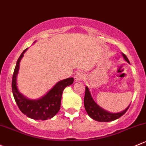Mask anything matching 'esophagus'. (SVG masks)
Segmentation results:
<instances>
[{"mask_svg":"<svg viewBox=\"0 0 146 146\" xmlns=\"http://www.w3.org/2000/svg\"><path fill=\"white\" fill-rule=\"evenodd\" d=\"M83 79H85V75L82 72H78L76 75H75V80L76 82L78 81H81Z\"/></svg>","mask_w":146,"mask_h":146,"instance_id":"1","label":"esophagus"}]
</instances>
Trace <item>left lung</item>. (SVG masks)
Instances as JSON below:
<instances>
[{
    "mask_svg": "<svg viewBox=\"0 0 146 146\" xmlns=\"http://www.w3.org/2000/svg\"><path fill=\"white\" fill-rule=\"evenodd\" d=\"M122 56H123L124 59L128 63H129V61L127 59V56L125 54L122 53ZM84 105H85V108L86 111H87V114L90 117L92 118L94 120L98 121V122H110V121H113L115 119H117L121 116L123 115L124 114L127 112L128 108H129L130 104L129 106L124 110L123 111L119 112V113H112L106 111V110H104L101 108L99 106L95 103L94 101L92 96L91 93H90L89 88L87 87H85V98H84Z\"/></svg>",
    "mask_w": 146,
    "mask_h": 146,
    "instance_id": "left-lung-1",
    "label": "left lung"
}]
</instances>
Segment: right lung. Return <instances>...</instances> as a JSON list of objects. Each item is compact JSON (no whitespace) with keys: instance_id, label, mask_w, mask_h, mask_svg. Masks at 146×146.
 Wrapping results in <instances>:
<instances>
[{"instance_id":"obj_1","label":"right lung","mask_w":146,"mask_h":146,"mask_svg":"<svg viewBox=\"0 0 146 146\" xmlns=\"http://www.w3.org/2000/svg\"><path fill=\"white\" fill-rule=\"evenodd\" d=\"M27 49L24 50L17 61L12 80V94L21 113L31 119L45 120L53 117L59 112L63 91L67 86L73 84L74 79L69 78L59 81L45 96L40 99L36 100L27 99L19 92L17 86V76L19 72V62Z\"/></svg>"}]
</instances>
